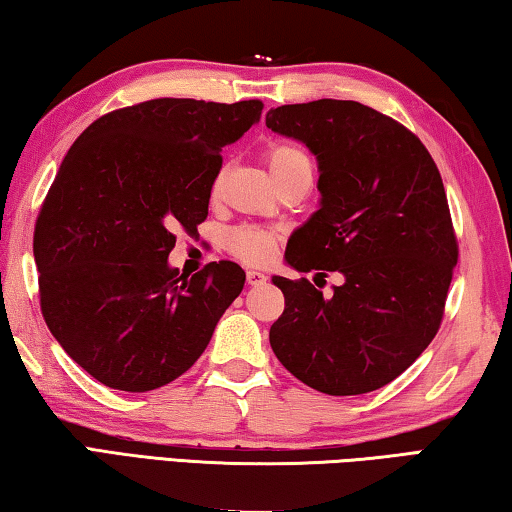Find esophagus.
Instances as JSON below:
<instances>
[{"label":"esophagus","mask_w":512,"mask_h":512,"mask_svg":"<svg viewBox=\"0 0 512 512\" xmlns=\"http://www.w3.org/2000/svg\"><path fill=\"white\" fill-rule=\"evenodd\" d=\"M268 277L262 273V271H248L246 273V282L250 284V287H262V284H266Z\"/></svg>","instance_id":"1"}]
</instances>
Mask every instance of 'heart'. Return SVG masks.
Returning a JSON list of instances; mask_svg holds the SVG:
<instances>
[{
  "mask_svg": "<svg viewBox=\"0 0 512 512\" xmlns=\"http://www.w3.org/2000/svg\"><path fill=\"white\" fill-rule=\"evenodd\" d=\"M268 167H271L273 176H280V173L289 169H311V162L307 153L298 149V146L275 144L268 149ZM225 246L241 262L264 264L275 253L277 235L266 228H257V225H239V228H232L225 235Z\"/></svg>",
  "mask_w": 512,
  "mask_h": 512,
  "instance_id": "obj_1",
  "label": "heart"
}]
</instances>
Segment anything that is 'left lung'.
I'll use <instances>...</instances> for the list:
<instances>
[{
    "mask_svg": "<svg viewBox=\"0 0 512 512\" xmlns=\"http://www.w3.org/2000/svg\"><path fill=\"white\" fill-rule=\"evenodd\" d=\"M266 126L318 162V210L284 259L300 273L343 275L332 298L305 277L273 275L284 311L271 348L320 393L377 391L420 357L443 320L458 259L443 178L418 137L359 101L271 108Z\"/></svg>",
    "mask_w": 512,
    "mask_h": 512,
    "instance_id": "8db88e82",
    "label": "left lung"
}]
</instances>
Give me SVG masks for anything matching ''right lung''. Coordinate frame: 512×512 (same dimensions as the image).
<instances>
[{
  "label": "right lung",
  "mask_w": 512,
  "mask_h": 512,
  "mask_svg": "<svg viewBox=\"0 0 512 512\" xmlns=\"http://www.w3.org/2000/svg\"><path fill=\"white\" fill-rule=\"evenodd\" d=\"M262 101L153 99L108 112L67 151L33 235L40 307L63 350L117 391L178 379L244 289L235 262L183 277L176 232H194L223 146L262 117Z\"/></svg>",
  "instance_id": "right-lung-1"
}]
</instances>
